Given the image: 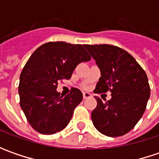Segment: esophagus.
<instances>
[{
  "instance_id": "1",
  "label": "esophagus",
  "mask_w": 159,
  "mask_h": 159,
  "mask_svg": "<svg viewBox=\"0 0 159 159\" xmlns=\"http://www.w3.org/2000/svg\"><path fill=\"white\" fill-rule=\"evenodd\" d=\"M91 96H92V95H91V94H89V93H88V92H84V93H83V98H84V99L89 98V97H91Z\"/></svg>"
}]
</instances>
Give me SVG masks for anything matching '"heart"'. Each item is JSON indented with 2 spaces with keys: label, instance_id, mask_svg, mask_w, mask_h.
<instances>
[{
  "label": "heart",
  "instance_id": "1",
  "mask_svg": "<svg viewBox=\"0 0 159 159\" xmlns=\"http://www.w3.org/2000/svg\"><path fill=\"white\" fill-rule=\"evenodd\" d=\"M83 89H88V87H87V86H85V87H84Z\"/></svg>",
  "mask_w": 159,
  "mask_h": 159
}]
</instances>
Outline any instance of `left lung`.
<instances>
[{
    "mask_svg": "<svg viewBox=\"0 0 159 159\" xmlns=\"http://www.w3.org/2000/svg\"><path fill=\"white\" fill-rule=\"evenodd\" d=\"M101 70L94 92H111V99L102 102L91 113L98 131L118 137L131 131L146 110L150 88L146 72L127 51L108 44L84 45Z\"/></svg>",
    "mask_w": 159,
    "mask_h": 159,
    "instance_id": "left-lung-1",
    "label": "left lung"
}]
</instances>
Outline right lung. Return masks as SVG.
Returning a JSON list of instances; mask_svg holds the SVG:
<instances>
[{
  "instance_id": "obj_1",
  "label": "right lung",
  "mask_w": 159,
  "mask_h": 159,
  "mask_svg": "<svg viewBox=\"0 0 159 159\" xmlns=\"http://www.w3.org/2000/svg\"><path fill=\"white\" fill-rule=\"evenodd\" d=\"M90 59L84 46L64 41L47 42L33 53L20 74L18 93L20 106L35 131L53 134L68 125L82 93L71 88L63 97L57 92V84L69 80L78 64Z\"/></svg>"
}]
</instances>
